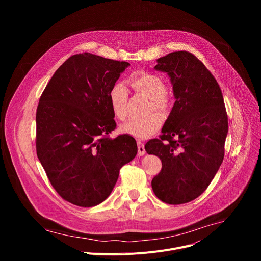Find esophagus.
<instances>
[{
	"mask_svg": "<svg viewBox=\"0 0 261 261\" xmlns=\"http://www.w3.org/2000/svg\"><path fill=\"white\" fill-rule=\"evenodd\" d=\"M137 148H138V152H137L138 156H143L145 153V148L141 141H137Z\"/></svg>",
	"mask_w": 261,
	"mask_h": 261,
	"instance_id": "34e87169",
	"label": "esophagus"
}]
</instances>
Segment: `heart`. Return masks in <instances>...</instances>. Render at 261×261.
I'll use <instances>...</instances> for the list:
<instances>
[{"label": "heart", "instance_id": "heart-1", "mask_svg": "<svg viewBox=\"0 0 261 261\" xmlns=\"http://www.w3.org/2000/svg\"><path fill=\"white\" fill-rule=\"evenodd\" d=\"M129 83L133 90L150 98L151 104L148 111H157L161 115L168 114L171 106L169 96L166 94L165 82L156 74L137 72L130 76ZM129 91L123 82H117L110 89L109 102L115 117L126 120L128 116ZM163 124V119L158 114H152L144 118H135L125 123L121 131L137 139H145L154 135Z\"/></svg>", "mask_w": 261, "mask_h": 261}]
</instances>
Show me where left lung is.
<instances>
[{
  "instance_id": "obj_1",
  "label": "left lung",
  "mask_w": 261,
  "mask_h": 261,
  "mask_svg": "<svg viewBox=\"0 0 261 261\" xmlns=\"http://www.w3.org/2000/svg\"><path fill=\"white\" fill-rule=\"evenodd\" d=\"M157 62L155 69L170 76L175 102L162 134L144 147L162 162L152 180L155 195L182 204L200 196L221 166L228 118L216 79L196 56L179 50Z\"/></svg>"
}]
</instances>
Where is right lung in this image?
I'll return each mask as SVG.
<instances>
[{"label":"right lung","instance_id":"right-lung-1","mask_svg":"<svg viewBox=\"0 0 261 261\" xmlns=\"http://www.w3.org/2000/svg\"><path fill=\"white\" fill-rule=\"evenodd\" d=\"M128 62L90 53L66 60L45 87L36 111V152L58 194L83 207L113 191L120 169L137 154L135 139L117 127L109 92Z\"/></svg>","mask_w":261,"mask_h":261}]
</instances>
